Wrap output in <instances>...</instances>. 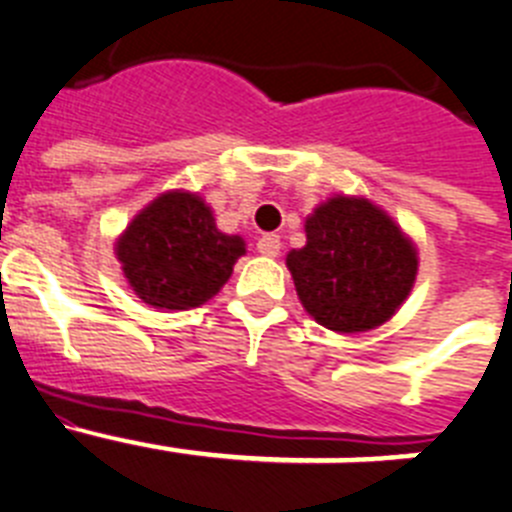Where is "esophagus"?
<instances>
[{"instance_id": "34e87169", "label": "esophagus", "mask_w": 512, "mask_h": 512, "mask_svg": "<svg viewBox=\"0 0 512 512\" xmlns=\"http://www.w3.org/2000/svg\"><path fill=\"white\" fill-rule=\"evenodd\" d=\"M257 252L265 257H278V252H281V237L278 234H265V237H260Z\"/></svg>"}]
</instances>
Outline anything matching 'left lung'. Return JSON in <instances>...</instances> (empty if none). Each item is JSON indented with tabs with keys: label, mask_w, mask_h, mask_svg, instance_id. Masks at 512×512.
Segmentation results:
<instances>
[{
	"label": "left lung",
	"mask_w": 512,
	"mask_h": 512,
	"mask_svg": "<svg viewBox=\"0 0 512 512\" xmlns=\"http://www.w3.org/2000/svg\"><path fill=\"white\" fill-rule=\"evenodd\" d=\"M306 244L286 265L301 304L342 335L376 330L397 314L417 278V250L368 198L332 195L304 224Z\"/></svg>",
	"instance_id": "left-lung-1"
}]
</instances>
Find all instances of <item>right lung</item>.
<instances>
[{
	"instance_id": "add662e5",
	"label": "right lung",
	"mask_w": 512,
	"mask_h": 512,
	"mask_svg": "<svg viewBox=\"0 0 512 512\" xmlns=\"http://www.w3.org/2000/svg\"><path fill=\"white\" fill-rule=\"evenodd\" d=\"M115 255L144 304L185 311L221 291L244 255V239L216 229L201 195L170 190L133 216L115 242Z\"/></svg>"
}]
</instances>
